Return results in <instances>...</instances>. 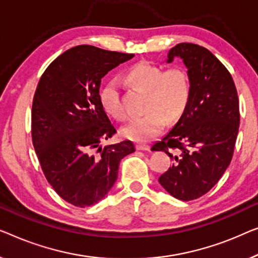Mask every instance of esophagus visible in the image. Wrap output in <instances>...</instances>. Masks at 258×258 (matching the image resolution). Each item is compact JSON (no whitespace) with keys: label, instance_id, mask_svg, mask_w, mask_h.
Here are the masks:
<instances>
[{"label":"esophagus","instance_id":"1","mask_svg":"<svg viewBox=\"0 0 258 258\" xmlns=\"http://www.w3.org/2000/svg\"><path fill=\"white\" fill-rule=\"evenodd\" d=\"M137 148L139 151H150L151 146H150V145H147V144H138Z\"/></svg>","mask_w":258,"mask_h":258}]
</instances>
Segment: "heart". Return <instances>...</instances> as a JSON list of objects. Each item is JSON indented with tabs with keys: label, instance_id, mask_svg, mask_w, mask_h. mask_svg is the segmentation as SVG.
<instances>
[{
	"label": "heart",
	"instance_id": "obj_1",
	"mask_svg": "<svg viewBox=\"0 0 258 258\" xmlns=\"http://www.w3.org/2000/svg\"><path fill=\"white\" fill-rule=\"evenodd\" d=\"M125 81L147 93L145 104L147 113L133 119L122 130V133L134 141L144 143L157 137L164 130L166 120L172 122L179 119L189 103L190 78L181 67L162 70L158 65L140 61L126 71ZM99 99L104 111L115 120L127 119L117 83H107L101 89Z\"/></svg>",
	"mask_w": 258,
	"mask_h": 258
}]
</instances>
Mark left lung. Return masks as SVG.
<instances>
[{
	"instance_id": "1",
	"label": "left lung",
	"mask_w": 258,
	"mask_h": 258,
	"mask_svg": "<svg viewBox=\"0 0 258 258\" xmlns=\"http://www.w3.org/2000/svg\"><path fill=\"white\" fill-rule=\"evenodd\" d=\"M175 57L188 69L190 99L152 151H164L172 160L159 177L161 186L174 198L190 201L208 193L230 164L239 127L238 97L230 72L208 49L180 43L169 50L167 61Z\"/></svg>"
}]
</instances>
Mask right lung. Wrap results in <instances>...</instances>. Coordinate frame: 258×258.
<instances>
[{
    "label": "right lung",
    "mask_w": 258,
    "mask_h": 258,
    "mask_svg": "<svg viewBox=\"0 0 258 258\" xmlns=\"http://www.w3.org/2000/svg\"><path fill=\"white\" fill-rule=\"evenodd\" d=\"M133 53L78 45L46 68L36 89L31 137L42 170L59 197L76 207L99 202L113 187L132 141L101 146L117 130L99 99L101 78Z\"/></svg>",
    "instance_id": "add662e5"
}]
</instances>
